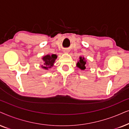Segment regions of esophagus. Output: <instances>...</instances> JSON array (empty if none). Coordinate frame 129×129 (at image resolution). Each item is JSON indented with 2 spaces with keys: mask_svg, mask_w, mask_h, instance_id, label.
<instances>
[{
  "mask_svg": "<svg viewBox=\"0 0 129 129\" xmlns=\"http://www.w3.org/2000/svg\"><path fill=\"white\" fill-rule=\"evenodd\" d=\"M63 52H64V53H68V52H69V51H68V50H67V49H66V50L63 51Z\"/></svg>",
  "mask_w": 129,
  "mask_h": 129,
  "instance_id": "34e87169",
  "label": "esophagus"
}]
</instances>
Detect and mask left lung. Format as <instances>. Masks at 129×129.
<instances>
[{"label":"left lung","instance_id":"8db88e82","mask_svg":"<svg viewBox=\"0 0 129 129\" xmlns=\"http://www.w3.org/2000/svg\"><path fill=\"white\" fill-rule=\"evenodd\" d=\"M87 61L85 60L84 57L80 56L79 57V61L77 63V67L80 68L81 70H84L85 69V66H86Z\"/></svg>","mask_w":129,"mask_h":129}]
</instances>
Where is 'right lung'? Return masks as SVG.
<instances>
[{
  "mask_svg": "<svg viewBox=\"0 0 129 129\" xmlns=\"http://www.w3.org/2000/svg\"><path fill=\"white\" fill-rule=\"evenodd\" d=\"M56 58H57V55L55 54H47V55L44 56L42 58L43 64L41 66V67L45 70H48V69L54 66Z\"/></svg>",
  "mask_w": 129,
  "mask_h": 129,
  "instance_id": "right-lung-1",
  "label": "right lung"
}]
</instances>
